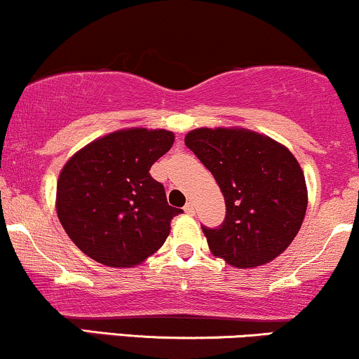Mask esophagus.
Listing matches in <instances>:
<instances>
[{
  "label": "esophagus",
  "mask_w": 359,
  "mask_h": 359,
  "mask_svg": "<svg viewBox=\"0 0 359 359\" xmlns=\"http://www.w3.org/2000/svg\"><path fill=\"white\" fill-rule=\"evenodd\" d=\"M184 211L187 212V215H194L196 212V208H194V203H187L186 206H184Z\"/></svg>",
  "instance_id": "1"
}]
</instances>
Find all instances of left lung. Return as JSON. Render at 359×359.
<instances>
[{"label": "left lung", "mask_w": 359, "mask_h": 359, "mask_svg": "<svg viewBox=\"0 0 359 359\" xmlns=\"http://www.w3.org/2000/svg\"><path fill=\"white\" fill-rule=\"evenodd\" d=\"M186 147L215 177L226 216L203 226L212 255L238 269L271 262L297 237L305 218V175L288 148L242 128H199Z\"/></svg>", "instance_id": "1"}]
</instances>
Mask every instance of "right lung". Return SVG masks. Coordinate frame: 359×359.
Returning a JSON list of instances; mask_svg holds the SVG:
<instances>
[{
    "instance_id": "add662e5",
    "label": "right lung",
    "mask_w": 359,
    "mask_h": 359,
    "mask_svg": "<svg viewBox=\"0 0 359 359\" xmlns=\"http://www.w3.org/2000/svg\"><path fill=\"white\" fill-rule=\"evenodd\" d=\"M173 140L165 129H121L66 161L57 180V218L83 254L109 267H133L163 245L182 210L168 206L149 168Z\"/></svg>"
}]
</instances>
